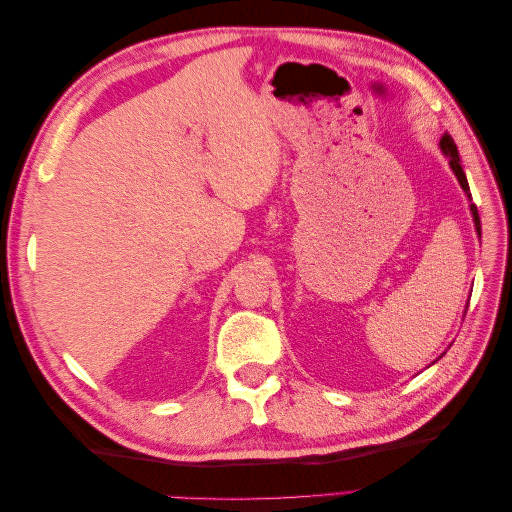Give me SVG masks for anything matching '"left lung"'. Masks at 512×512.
I'll return each instance as SVG.
<instances>
[{
    "instance_id": "1",
    "label": "left lung",
    "mask_w": 512,
    "mask_h": 512,
    "mask_svg": "<svg viewBox=\"0 0 512 512\" xmlns=\"http://www.w3.org/2000/svg\"><path fill=\"white\" fill-rule=\"evenodd\" d=\"M440 149L444 151V156H448V164H451L453 173H455V177H457L459 185H461V188H463V192H466V194L470 196V185H468L466 173H463V168H461L459 151H457V145H455L453 138L448 136V134H444V136H442V141H440ZM470 211H472V218H474V226H476V232H478V235H480V218H478V209H476V205H470Z\"/></svg>"
}]
</instances>
